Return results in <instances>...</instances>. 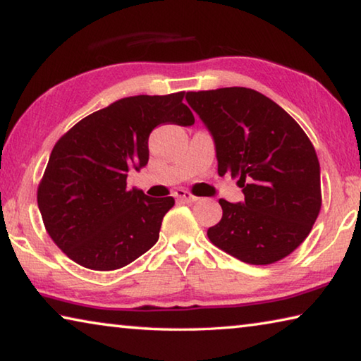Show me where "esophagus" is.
<instances>
[{
	"label": "esophagus",
	"instance_id": "1",
	"mask_svg": "<svg viewBox=\"0 0 361 361\" xmlns=\"http://www.w3.org/2000/svg\"><path fill=\"white\" fill-rule=\"evenodd\" d=\"M175 197L180 199L181 202H188V204H192V202H195V200L199 199L197 195H194V194H191L189 191H185V189H176Z\"/></svg>",
	"mask_w": 361,
	"mask_h": 361
}]
</instances>
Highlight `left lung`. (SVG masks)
Instances as JSON below:
<instances>
[{
    "label": "left lung",
    "mask_w": 361,
    "mask_h": 361,
    "mask_svg": "<svg viewBox=\"0 0 361 361\" xmlns=\"http://www.w3.org/2000/svg\"><path fill=\"white\" fill-rule=\"evenodd\" d=\"M209 127L218 175L231 173L245 202L219 199L223 218L207 231L234 258L266 266L295 252L322 209L320 164L301 126L266 95L247 87L189 92Z\"/></svg>",
    "instance_id": "obj_1"
}]
</instances>
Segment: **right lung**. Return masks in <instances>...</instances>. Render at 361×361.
Returning a JSON list of instances; mask_svg holds the SVG:
<instances>
[{
  "label": "right lung",
  "mask_w": 361,
  "mask_h": 361,
  "mask_svg": "<svg viewBox=\"0 0 361 361\" xmlns=\"http://www.w3.org/2000/svg\"><path fill=\"white\" fill-rule=\"evenodd\" d=\"M186 92L137 95L85 116L54 146L38 186L42 223L54 243L92 271H114L148 252L175 205L127 189V172L148 164L161 124H194Z\"/></svg>",
  "instance_id": "obj_1"
}]
</instances>
